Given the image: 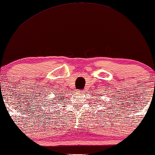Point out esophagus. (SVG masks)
<instances>
[{
    "label": "esophagus",
    "mask_w": 155,
    "mask_h": 155,
    "mask_svg": "<svg viewBox=\"0 0 155 155\" xmlns=\"http://www.w3.org/2000/svg\"><path fill=\"white\" fill-rule=\"evenodd\" d=\"M82 91H81V90H80V91H78V92H79V93H82Z\"/></svg>",
    "instance_id": "esophagus-1"
}]
</instances>
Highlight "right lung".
Wrapping results in <instances>:
<instances>
[{"mask_svg": "<svg viewBox=\"0 0 155 155\" xmlns=\"http://www.w3.org/2000/svg\"><path fill=\"white\" fill-rule=\"evenodd\" d=\"M59 96H58L57 97L55 98H57V99H54V100H56V102H57V101H62L63 99H64V96H60V98H59ZM58 100H59V101H58ZM53 101V103H55L54 101ZM53 103H52V104H53ZM55 104H57V103H55Z\"/></svg>", "mask_w": 155, "mask_h": 155, "instance_id": "1", "label": "right lung"}]
</instances>
